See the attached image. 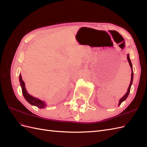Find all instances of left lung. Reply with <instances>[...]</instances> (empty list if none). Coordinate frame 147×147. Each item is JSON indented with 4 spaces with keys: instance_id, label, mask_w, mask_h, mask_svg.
<instances>
[{
    "instance_id": "8db88e82",
    "label": "left lung",
    "mask_w": 147,
    "mask_h": 147,
    "mask_svg": "<svg viewBox=\"0 0 147 147\" xmlns=\"http://www.w3.org/2000/svg\"><path fill=\"white\" fill-rule=\"evenodd\" d=\"M127 61H128V62H129V65H130L131 68V72H131V82H130V84H129V88H128V89H127V92H126V94H124V96L122 97V98L120 99V100H119L118 106H119L120 105H121V104L122 103V102H123L124 100H125L127 99V97L129 94V92H130L131 87V85H132V81H133V77H134V72H133V70H132V63H131V59H130V58H129V54H127Z\"/></svg>"
}]
</instances>
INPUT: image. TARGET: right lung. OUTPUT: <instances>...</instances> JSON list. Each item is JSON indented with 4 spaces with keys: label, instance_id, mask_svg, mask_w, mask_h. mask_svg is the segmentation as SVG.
Returning a JSON list of instances; mask_svg holds the SVG:
<instances>
[{
    "label": "right lung",
    "instance_id": "obj_1",
    "mask_svg": "<svg viewBox=\"0 0 147 147\" xmlns=\"http://www.w3.org/2000/svg\"><path fill=\"white\" fill-rule=\"evenodd\" d=\"M19 79H20L21 87L22 89V93H23L25 99L27 100L30 104H31L32 105L36 106L39 109L45 108V107L47 106V104H45V102H43V100L39 99L38 98H37V97H35L32 96H31L27 92V91H26V88H25V86H26L25 83H24V81L23 80V79H22L21 74H20Z\"/></svg>",
    "mask_w": 147,
    "mask_h": 147
}]
</instances>
